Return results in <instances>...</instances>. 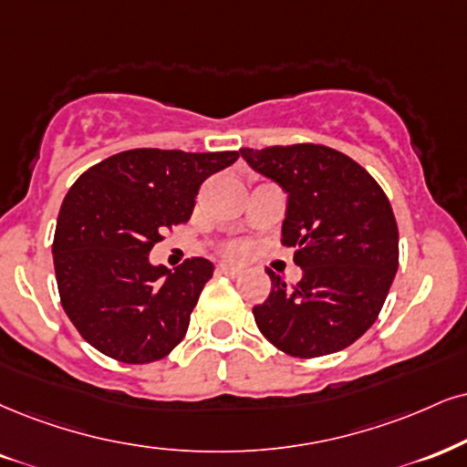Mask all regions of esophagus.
Returning <instances> with one entry per match:
<instances>
[{
	"label": "esophagus",
	"instance_id": "esophagus-1",
	"mask_svg": "<svg viewBox=\"0 0 467 467\" xmlns=\"http://www.w3.org/2000/svg\"><path fill=\"white\" fill-rule=\"evenodd\" d=\"M216 273L218 275H229V277H238V275L243 273V268L234 266V264H218Z\"/></svg>",
	"mask_w": 467,
	"mask_h": 467
}]
</instances>
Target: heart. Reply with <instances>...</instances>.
Instances as JSON below:
<instances>
[{"instance_id": "obj_1", "label": "heart", "mask_w": 467, "mask_h": 467, "mask_svg": "<svg viewBox=\"0 0 467 467\" xmlns=\"http://www.w3.org/2000/svg\"><path fill=\"white\" fill-rule=\"evenodd\" d=\"M244 251H246V246L243 243H229L227 246H224V255H229V257L244 255Z\"/></svg>"}]
</instances>
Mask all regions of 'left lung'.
Segmentation results:
<instances>
[{
    "instance_id": "1",
    "label": "left lung",
    "mask_w": 467,
    "mask_h": 467,
    "mask_svg": "<svg viewBox=\"0 0 467 467\" xmlns=\"http://www.w3.org/2000/svg\"><path fill=\"white\" fill-rule=\"evenodd\" d=\"M243 158L287 192L281 244L295 246L303 277L273 287L253 307L257 329L285 355L337 353L379 318L396 270L399 227L383 188L364 166L325 145L240 149Z\"/></svg>"
}]
</instances>
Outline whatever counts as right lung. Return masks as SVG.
Segmentation results:
<instances>
[{"instance_id":"right-lung-1","label":"right lung","mask_w":467,"mask_h":467,"mask_svg":"<svg viewBox=\"0 0 467 467\" xmlns=\"http://www.w3.org/2000/svg\"><path fill=\"white\" fill-rule=\"evenodd\" d=\"M238 155L130 149L73 183L51 253L62 307L90 347L123 364H151L182 342L214 266L192 257L171 273L151 266L149 253L188 221L201 183Z\"/></svg>"}]
</instances>
